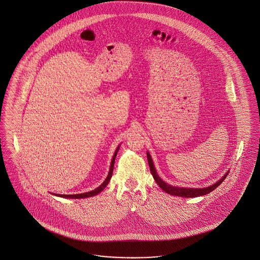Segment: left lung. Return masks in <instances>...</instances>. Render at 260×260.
Instances as JSON below:
<instances>
[{
  "label": "left lung",
  "instance_id": "obj_1",
  "mask_svg": "<svg viewBox=\"0 0 260 260\" xmlns=\"http://www.w3.org/2000/svg\"><path fill=\"white\" fill-rule=\"evenodd\" d=\"M147 160H148L149 168L151 173L155 179V181L157 182V184L161 187V189L167 192L170 195L173 196H179V197H185V198H195V197H199V196H204L210 193L211 191H213L214 189H216L218 186L220 185L223 182V180L226 178L227 174L226 173L223 175L217 182H215L214 184L210 185V187H206V188H185V187H176V186L170 185L168 183H166L164 180H161V177L158 175V173L156 172V169L154 167L153 161L151 159V156L147 152Z\"/></svg>",
  "mask_w": 260,
  "mask_h": 260
}]
</instances>
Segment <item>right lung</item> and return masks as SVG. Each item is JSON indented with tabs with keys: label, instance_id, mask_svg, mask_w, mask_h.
<instances>
[{
	"label": "right lung",
	"instance_id": "right-lung-1",
	"mask_svg": "<svg viewBox=\"0 0 260 260\" xmlns=\"http://www.w3.org/2000/svg\"><path fill=\"white\" fill-rule=\"evenodd\" d=\"M119 148H120V145L117 147L116 151H115V153H114V156H113V159H112L111 166H110V171H109V173H108V175H107L106 179H105V180L103 181V183H102L101 185L99 186L98 188H95L94 190H92V191H90V192L82 193V194H76V195H59V194H58V195H57V194H53V195L58 196V197H61V198L83 199L92 197V196H95V195L99 194L101 191H103V189H104L106 186L108 185V183H109V181H110V179H111L112 173H113V169H114V164H115L116 156H117V153H118V151H119Z\"/></svg>",
	"mask_w": 260,
	"mask_h": 260
}]
</instances>
